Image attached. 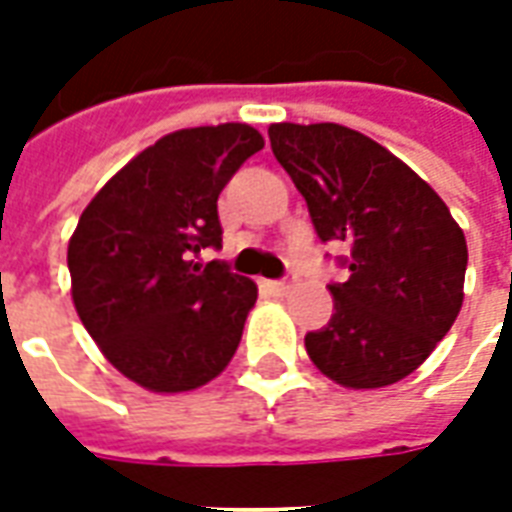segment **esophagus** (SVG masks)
<instances>
[{"label":"esophagus","instance_id":"34e87169","mask_svg":"<svg viewBox=\"0 0 512 512\" xmlns=\"http://www.w3.org/2000/svg\"><path fill=\"white\" fill-rule=\"evenodd\" d=\"M266 288L271 290V293H277V296H285V293H290V288H293V277H285V279H268Z\"/></svg>","mask_w":512,"mask_h":512}]
</instances>
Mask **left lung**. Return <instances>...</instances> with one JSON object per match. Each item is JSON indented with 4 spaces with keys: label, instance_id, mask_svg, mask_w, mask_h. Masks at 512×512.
I'll return each mask as SVG.
<instances>
[{
    "label": "left lung",
    "instance_id": "left-lung-1",
    "mask_svg": "<svg viewBox=\"0 0 512 512\" xmlns=\"http://www.w3.org/2000/svg\"><path fill=\"white\" fill-rule=\"evenodd\" d=\"M271 150L307 200L323 244H345L334 315L307 332L323 376L351 389L414 373L458 318L466 238L436 191L370 136L337 123H277Z\"/></svg>",
    "mask_w": 512,
    "mask_h": 512
}]
</instances>
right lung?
<instances>
[{
  "label": "right lung",
  "mask_w": 512,
  "mask_h": 512,
  "mask_svg": "<svg viewBox=\"0 0 512 512\" xmlns=\"http://www.w3.org/2000/svg\"><path fill=\"white\" fill-rule=\"evenodd\" d=\"M263 136L246 123L183 128L117 172L68 244L73 304L98 348L153 392H189L230 365L255 307L252 279L224 260L216 200Z\"/></svg>",
  "instance_id": "add662e5"
}]
</instances>
